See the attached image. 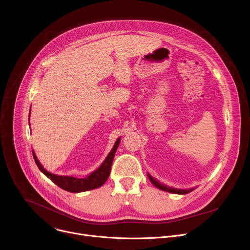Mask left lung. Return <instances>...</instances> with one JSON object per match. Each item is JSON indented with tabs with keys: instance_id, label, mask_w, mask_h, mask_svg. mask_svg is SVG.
<instances>
[{
	"instance_id": "8db88e82",
	"label": "left lung",
	"mask_w": 250,
	"mask_h": 250,
	"mask_svg": "<svg viewBox=\"0 0 250 250\" xmlns=\"http://www.w3.org/2000/svg\"><path fill=\"white\" fill-rule=\"evenodd\" d=\"M148 177H149V180L160 190L162 191H166V192H169V193H174V194H187L191 191H193V189H190V190H180V189H175V188H170V187H167L163 184H160L158 181H156L154 178H152L149 174H148Z\"/></svg>"
}]
</instances>
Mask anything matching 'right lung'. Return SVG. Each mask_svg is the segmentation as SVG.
<instances>
[{
	"label": "right lung",
	"instance_id": "add662e5",
	"mask_svg": "<svg viewBox=\"0 0 250 250\" xmlns=\"http://www.w3.org/2000/svg\"><path fill=\"white\" fill-rule=\"evenodd\" d=\"M29 114H30V112H29ZM120 141H121V139L118 138L112 151L109 153L108 156H106V158L103 162V164L96 171H94L88 177L83 178V179L82 178L80 179V178H75L72 176H58L55 174H51V173L47 172L42 167V165L40 163V161L38 160V158H37V156H35L33 151H32V155H33V159H34L35 163H37L38 167L40 168V170L45 176H47L53 183H55L58 187H60L61 189H63L65 191H68L71 193H79V192H85V191L99 188L106 180H108L110 172H111V168H112V164H113V160L115 157V153L119 147Z\"/></svg>",
	"mask_w": 250,
	"mask_h": 250
}]
</instances>
